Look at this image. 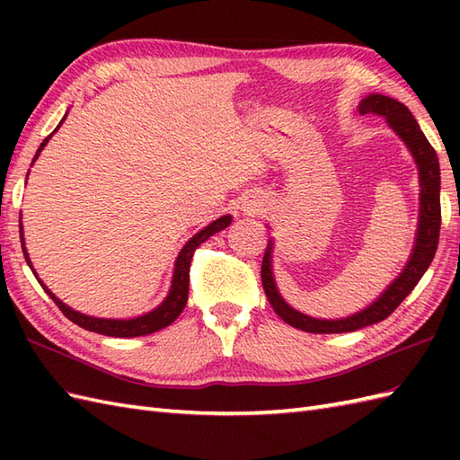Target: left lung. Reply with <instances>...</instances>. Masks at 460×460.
<instances>
[{
  "mask_svg": "<svg viewBox=\"0 0 460 460\" xmlns=\"http://www.w3.org/2000/svg\"><path fill=\"white\" fill-rule=\"evenodd\" d=\"M358 111L359 114L385 116L387 124L392 126V130L405 142L417 164L421 195H419V223L415 247L405 269L399 272V277L381 292V296L376 302H371L367 308L359 310L348 318L320 320L302 314V312L287 305L285 298L280 296L275 277H272L270 241L261 265L262 288H265V295L270 302L272 310H275L287 324H290L292 328L310 332V334H341V332H356L359 328L377 324V322L385 320L407 298L409 292L417 287V282L421 280L425 270L431 265L438 245V231H441V170H438V158L433 146L429 144L425 134L419 128L417 120L413 119V114L409 112L403 102L389 99V96L384 94H367L366 99L359 102Z\"/></svg>",
  "mask_w": 460,
  "mask_h": 460,
  "instance_id": "1",
  "label": "left lung"
}]
</instances>
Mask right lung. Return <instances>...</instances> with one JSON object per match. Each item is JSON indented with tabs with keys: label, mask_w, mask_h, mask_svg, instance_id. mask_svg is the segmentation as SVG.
<instances>
[{
	"label": "right lung",
	"mask_w": 460,
	"mask_h": 460,
	"mask_svg": "<svg viewBox=\"0 0 460 460\" xmlns=\"http://www.w3.org/2000/svg\"><path fill=\"white\" fill-rule=\"evenodd\" d=\"M66 114L63 116V120L58 122L57 128H61V124L65 122ZM55 128V132H57ZM53 132V134H55ZM53 134H49L47 138L41 142V146H39V150L35 154L33 162L39 158V154H41V150L47 146L49 138H51ZM33 165V164H31ZM29 175V172H27ZM231 225V215H223V217L215 219L213 223H209L208 227L201 229L199 233H195V235L185 243L183 249L180 251L178 259H175V267H173V277H172V287H170V292L168 296H165V300L162 302V305L158 308H154L152 312H148V314H142L138 318H130V320H114V318H94V316H86V314H81V312L73 310L71 306L63 305V300H58L51 290H49L43 280L37 277V272L31 265V261H29V255H27V249H25V239H23V227H22V221H19V237H22V247H23V255H25V261L27 265L31 267L35 279L39 280V285L43 287V290L47 292L49 296L53 298L55 305L58 306V310L63 312V314L75 322L76 326H81L84 330L89 332H96V334H102V336H112V338H136V336H148L152 334V332H158L165 326H170L172 322L178 318L181 314V310L185 308V305H188V292H190V265H191V257L195 249H198L201 243L208 241L211 235H215V233L223 231L225 227H229Z\"/></svg>",
	"instance_id": "1"
}]
</instances>
